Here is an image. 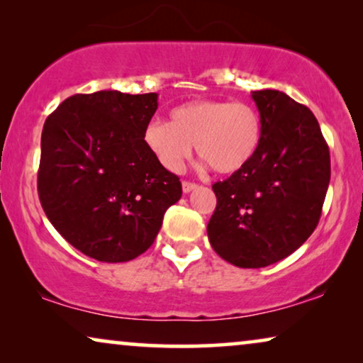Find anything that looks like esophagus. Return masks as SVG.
Here are the masks:
<instances>
[{
    "mask_svg": "<svg viewBox=\"0 0 363 363\" xmlns=\"http://www.w3.org/2000/svg\"><path fill=\"white\" fill-rule=\"evenodd\" d=\"M182 188H183V193H190L191 190H195V188H196V183L185 180L182 183Z\"/></svg>",
    "mask_w": 363,
    "mask_h": 363,
    "instance_id": "esophagus-1",
    "label": "esophagus"
}]
</instances>
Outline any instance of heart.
Segmentation results:
<instances>
[{
  "instance_id": "obj_1",
  "label": "heart",
  "mask_w": 363,
  "mask_h": 363,
  "mask_svg": "<svg viewBox=\"0 0 363 363\" xmlns=\"http://www.w3.org/2000/svg\"><path fill=\"white\" fill-rule=\"evenodd\" d=\"M262 132V117L251 104L201 99L173 108L170 122L152 121L143 140L170 172L182 170L195 145L213 172L231 175L256 157Z\"/></svg>"
}]
</instances>
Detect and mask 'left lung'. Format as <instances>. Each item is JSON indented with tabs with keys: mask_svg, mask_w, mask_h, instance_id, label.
<instances>
[{
	"mask_svg": "<svg viewBox=\"0 0 363 363\" xmlns=\"http://www.w3.org/2000/svg\"><path fill=\"white\" fill-rule=\"evenodd\" d=\"M262 117L256 157L213 191L208 240L238 267H264L304 245L320 220L330 182V153L319 122L287 94L252 92Z\"/></svg>",
	"mask_w": 363,
	"mask_h": 363,
	"instance_id": "1",
	"label": "left lung"
}]
</instances>
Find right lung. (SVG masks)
Here are the masks:
<instances>
[{"mask_svg":"<svg viewBox=\"0 0 363 363\" xmlns=\"http://www.w3.org/2000/svg\"><path fill=\"white\" fill-rule=\"evenodd\" d=\"M157 99L155 92L76 94L44 122L39 200L64 240L92 259H135L182 198L180 178L143 140Z\"/></svg>","mask_w":363,"mask_h":363,"instance_id":"right-lung-1","label":"right lung"}]
</instances>
